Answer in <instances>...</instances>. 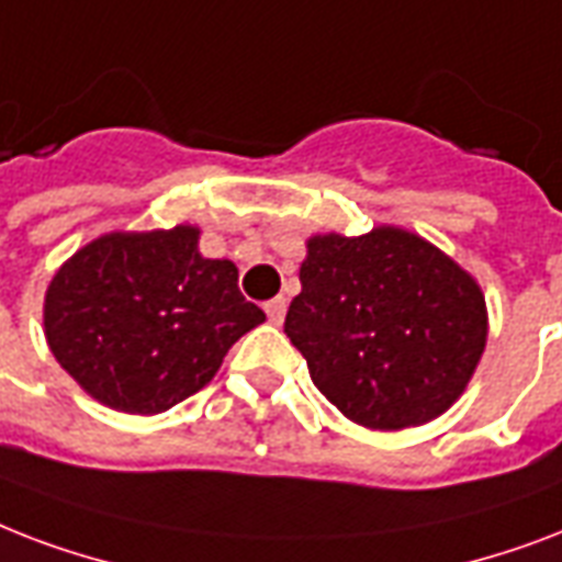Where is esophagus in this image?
Segmentation results:
<instances>
[{"label": "esophagus", "instance_id": "esophagus-1", "mask_svg": "<svg viewBox=\"0 0 562 562\" xmlns=\"http://www.w3.org/2000/svg\"><path fill=\"white\" fill-rule=\"evenodd\" d=\"M263 311H267V316L272 325H281V322H284V313H286V302L281 299V295H278V299H269V302L263 304Z\"/></svg>", "mask_w": 562, "mask_h": 562}]
</instances>
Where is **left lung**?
<instances>
[{
  "label": "left lung",
  "instance_id": "left-lung-1",
  "mask_svg": "<svg viewBox=\"0 0 562 562\" xmlns=\"http://www.w3.org/2000/svg\"><path fill=\"white\" fill-rule=\"evenodd\" d=\"M284 334L351 422L422 425L467 390L486 342L475 278L416 234L375 228L307 243Z\"/></svg>",
  "mask_w": 562,
  "mask_h": 562
}]
</instances>
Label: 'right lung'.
<instances>
[{"mask_svg":"<svg viewBox=\"0 0 562 562\" xmlns=\"http://www.w3.org/2000/svg\"><path fill=\"white\" fill-rule=\"evenodd\" d=\"M199 232L108 234L46 290V340L60 367L108 407L160 413L199 393L234 342L267 319L232 260H207Z\"/></svg>","mask_w":562,"mask_h":562,"instance_id":"obj_1","label":"right lung"}]
</instances>
